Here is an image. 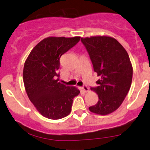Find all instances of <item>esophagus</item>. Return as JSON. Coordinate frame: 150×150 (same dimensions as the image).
Segmentation results:
<instances>
[{"label": "esophagus", "instance_id": "esophagus-1", "mask_svg": "<svg viewBox=\"0 0 150 150\" xmlns=\"http://www.w3.org/2000/svg\"><path fill=\"white\" fill-rule=\"evenodd\" d=\"M80 88L81 90H82V91H83L85 93H87L89 91V88L87 86H83V87H81Z\"/></svg>", "mask_w": 150, "mask_h": 150}]
</instances>
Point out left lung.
<instances>
[{"instance_id":"1","label":"left lung","mask_w":150,"mask_h":150,"mask_svg":"<svg viewBox=\"0 0 150 150\" xmlns=\"http://www.w3.org/2000/svg\"><path fill=\"white\" fill-rule=\"evenodd\" d=\"M81 40L88 52L94 71L100 76L96 81L98 86L91 88L99 100L89 110L107 115L120 107L131 88L133 67L129 56L121 43L112 37L91 36Z\"/></svg>"}]
</instances>
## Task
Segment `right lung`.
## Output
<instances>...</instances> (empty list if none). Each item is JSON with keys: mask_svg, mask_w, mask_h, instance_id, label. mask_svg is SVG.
I'll use <instances>...</instances> for the list:
<instances>
[{"mask_svg": "<svg viewBox=\"0 0 150 150\" xmlns=\"http://www.w3.org/2000/svg\"><path fill=\"white\" fill-rule=\"evenodd\" d=\"M81 37H47L31 51L24 63L23 81L30 101L43 117L59 119L70 114L76 88L59 82V59Z\"/></svg>", "mask_w": 150, "mask_h": 150, "instance_id": "1", "label": "right lung"}]
</instances>
